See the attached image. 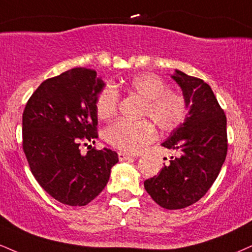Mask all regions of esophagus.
I'll return each mask as SVG.
<instances>
[{
    "label": "esophagus",
    "instance_id": "34e87169",
    "mask_svg": "<svg viewBox=\"0 0 252 252\" xmlns=\"http://www.w3.org/2000/svg\"><path fill=\"white\" fill-rule=\"evenodd\" d=\"M134 155H130V154H126L123 151H118V159L120 160H126L130 158H134Z\"/></svg>",
    "mask_w": 252,
    "mask_h": 252
}]
</instances>
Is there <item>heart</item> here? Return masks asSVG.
<instances>
[{"mask_svg":"<svg viewBox=\"0 0 252 252\" xmlns=\"http://www.w3.org/2000/svg\"><path fill=\"white\" fill-rule=\"evenodd\" d=\"M124 89L144 99L141 116L149 117L159 130L168 132L177 128L188 115V102L182 94L169 90L168 84L155 74H139L124 84ZM118 94L107 84L96 98V114L108 120L117 113ZM105 141L126 153L143 151L156 137V130L148 120H118L104 130Z\"/></svg>","mask_w":252,"mask_h":252,"instance_id":"heart-1","label":"heart"}]
</instances>
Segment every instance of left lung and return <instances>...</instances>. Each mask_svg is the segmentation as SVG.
Listing matches in <instances>:
<instances>
[{
    "label": "left lung",
    "instance_id": "left-lung-1",
    "mask_svg": "<svg viewBox=\"0 0 252 252\" xmlns=\"http://www.w3.org/2000/svg\"><path fill=\"white\" fill-rule=\"evenodd\" d=\"M188 102V115L162 145L180 153L159 174L145 180L151 198L168 210L183 209L202 198L216 181L228 151L226 117L209 84L175 70L171 76Z\"/></svg>",
    "mask_w": 252,
    "mask_h": 252
}]
</instances>
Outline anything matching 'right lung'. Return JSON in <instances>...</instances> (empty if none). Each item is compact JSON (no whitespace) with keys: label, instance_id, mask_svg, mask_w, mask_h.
<instances>
[{"label":"right lung","instance_id":"1","mask_svg":"<svg viewBox=\"0 0 252 252\" xmlns=\"http://www.w3.org/2000/svg\"><path fill=\"white\" fill-rule=\"evenodd\" d=\"M104 87L97 72L74 68L42 82L22 116L23 151L38 184L63 204L83 207L107 186L115 151L93 148L82 155V143L97 135L96 98Z\"/></svg>","mask_w":252,"mask_h":252}]
</instances>
